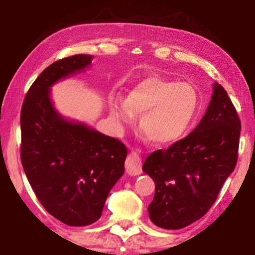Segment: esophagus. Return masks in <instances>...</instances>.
<instances>
[{
  "instance_id": "34e87169",
  "label": "esophagus",
  "mask_w": 255,
  "mask_h": 255,
  "mask_svg": "<svg viewBox=\"0 0 255 255\" xmlns=\"http://www.w3.org/2000/svg\"><path fill=\"white\" fill-rule=\"evenodd\" d=\"M125 166H126V171L129 175H138L141 173V158L139 155L136 152H131L128 154L126 163H125Z\"/></svg>"
}]
</instances>
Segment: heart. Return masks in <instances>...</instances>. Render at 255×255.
<instances>
[{"label": "heart", "instance_id": "b5f03b06", "mask_svg": "<svg viewBox=\"0 0 255 255\" xmlns=\"http://www.w3.org/2000/svg\"><path fill=\"white\" fill-rule=\"evenodd\" d=\"M200 106V92L193 84L154 75L133 85L126 100L115 103L111 114L126 124L133 115H141L143 135L155 145H169L187 133Z\"/></svg>", "mask_w": 255, "mask_h": 255}]
</instances>
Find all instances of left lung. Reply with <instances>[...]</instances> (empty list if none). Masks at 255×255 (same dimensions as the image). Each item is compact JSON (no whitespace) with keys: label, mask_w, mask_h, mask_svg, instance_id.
Returning a JSON list of instances; mask_svg holds the SVG:
<instances>
[{"label":"left lung","mask_w":255,"mask_h":255,"mask_svg":"<svg viewBox=\"0 0 255 255\" xmlns=\"http://www.w3.org/2000/svg\"><path fill=\"white\" fill-rule=\"evenodd\" d=\"M241 120L225 89L214 93L199 125L172 144L146 157L143 171L155 182L149 219L165 230H180L207 214L234 171Z\"/></svg>","instance_id":"1"}]
</instances>
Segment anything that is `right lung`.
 Here are the masks:
<instances>
[{
  "label": "right lung",
  "instance_id": "right-lung-1",
  "mask_svg": "<svg viewBox=\"0 0 255 255\" xmlns=\"http://www.w3.org/2000/svg\"><path fill=\"white\" fill-rule=\"evenodd\" d=\"M91 55L59 59L41 72L21 109V163L42 207L68 226L101 217L111 188L125 172L127 147L84 124L64 119L51 103L50 86L83 71Z\"/></svg>",
  "mask_w": 255,
  "mask_h": 255
}]
</instances>
